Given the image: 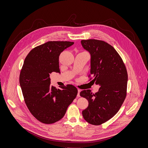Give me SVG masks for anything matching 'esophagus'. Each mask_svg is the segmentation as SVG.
Segmentation results:
<instances>
[{"mask_svg": "<svg viewBox=\"0 0 148 148\" xmlns=\"http://www.w3.org/2000/svg\"><path fill=\"white\" fill-rule=\"evenodd\" d=\"M77 90H78V92H77V96L78 97H80V92H81V90L80 89H78Z\"/></svg>", "mask_w": 148, "mask_h": 148, "instance_id": "esophagus-1", "label": "esophagus"}]
</instances>
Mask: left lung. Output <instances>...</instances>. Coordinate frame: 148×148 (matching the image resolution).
Instances as JSON below:
<instances>
[{
	"label": "left lung",
	"instance_id": "8db88e82",
	"mask_svg": "<svg viewBox=\"0 0 148 148\" xmlns=\"http://www.w3.org/2000/svg\"><path fill=\"white\" fill-rule=\"evenodd\" d=\"M81 43L91 55L88 77L92 75V81L100 86L95 94L90 90L80 92L89 102L82 114L88 123L99 125L118 112L126 98L127 69L118 53L108 43L96 39L82 40Z\"/></svg>",
	"mask_w": 148,
	"mask_h": 148
}]
</instances>
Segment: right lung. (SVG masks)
Listing matches in <instances>:
<instances>
[{
	"instance_id": "obj_1",
	"label": "right lung",
	"mask_w": 148,
	"mask_h": 148,
	"mask_svg": "<svg viewBox=\"0 0 148 148\" xmlns=\"http://www.w3.org/2000/svg\"><path fill=\"white\" fill-rule=\"evenodd\" d=\"M74 44L50 41L37 46L26 56L19 83L29 112L40 122L50 124L63 118L77 94V88L68 84L56 89L50 85V74L60 73L59 56Z\"/></svg>"
}]
</instances>
